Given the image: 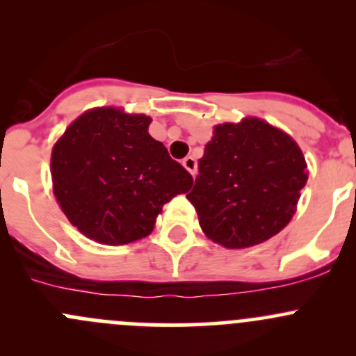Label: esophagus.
Here are the masks:
<instances>
[{
	"mask_svg": "<svg viewBox=\"0 0 356 356\" xmlns=\"http://www.w3.org/2000/svg\"><path fill=\"white\" fill-rule=\"evenodd\" d=\"M182 165H184V167L188 168L189 174H191L193 177H195V175H196V168H198V161H196V158L195 156H186L184 160H182Z\"/></svg>",
	"mask_w": 356,
	"mask_h": 356,
	"instance_id": "1",
	"label": "esophagus"
}]
</instances>
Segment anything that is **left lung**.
Segmentation results:
<instances>
[{
  "mask_svg": "<svg viewBox=\"0 0 356 356\" xmlns=\"http://www.w3.org/2000/svg\"><path fill=\"white\" fill-rule=\"evenodd\" d=\"M198 172L186 198L204 234L225 248L258 245L282 231L308 179L296 143L260 118L217 125Z\"/></svg>",
  "mask_w": 356,
  "mask_h": 356,
  "instance_id": "1",
  "label": "left lung"
}]
</instances>
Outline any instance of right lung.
<instances>
[{"mask_svg":"<svg viewBox=\"0 0 356 356\" xmlns=\"http://www.w3.org/2000/svg\"><path fill=\"white\" fill-rule=\"evenodd\" d=\"M152 118L96 108L72 122L51 153L53 191L72 225L105 245L153 231L161 207L193 177L148 134Z\"/></svg>","mask_w":356,"mask_h":356,"instance_id":"obj_1","label":"right lung"}]
</instances>
